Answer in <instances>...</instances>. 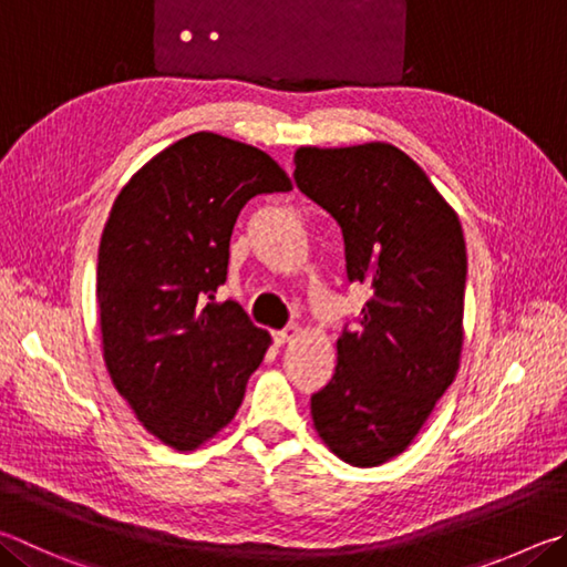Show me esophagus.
<instances>
[{
  "mask_svg": "<svg viewBox=\"0 0 567 567\" xmlns=\"http://www.w3.org/2000/svg\"><path fill=\"white\" fill-rule=\"evenodd\" d=\"M300 332H302L300 327H297V324H290V327L280 329V332H275V342H277V344H287V342H292V339L300 337Z\"/></svg>",
  "mask_w": 567,
  "mask_h": 567,
  "instance_id": "1",
  "label": "esophagus"
}]
</instances>
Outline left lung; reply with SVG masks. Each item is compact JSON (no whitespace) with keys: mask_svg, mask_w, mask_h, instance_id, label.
Returning <instances> with one entry per match:
<instances>
[{"mask_svg":"<svg viewBox=\"0 0 567 567\" xmlns=\"http://www.w3.org/2000/svg\"><path fill=\"white\" fill-rule=\"evenodd\" d=\"M295 183L342 228L349 282L372 290L337 339L334 377L312 394L315 429L344 463L382 466L406 451L458 372V215L391 143L297 148Z\"/></svg>","mask_w":567,"mask_h":567,"instance_id":"left-lung-1","label":"left lung"}]
</instances>
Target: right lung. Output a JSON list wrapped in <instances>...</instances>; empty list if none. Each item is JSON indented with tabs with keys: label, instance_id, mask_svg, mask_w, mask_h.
Masks as SVG:
<instances>
[{
	"label": "right lung",
	"instance_id": "add662e5",
	"mask_svg": "<svg viewBox=\"0 0 567 567\" xmlns=\"http://www.w3.org/2000/svg\"><path fill=\"white\" fill-rule=\"evenodd\" d=\"M287 190L265 151L200 131L153 156L113 200L96 270L104 362L171 449H198L230 424L270 347L238 302H215V292L243 205Z\"/></svg>",
	"mask_w": 567,
	"mask_h": 567
}]
</instances>
